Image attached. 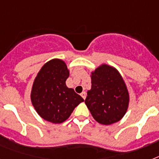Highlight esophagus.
<instances>
[{
  "mask_svg": "<svg viewBox=\"0 0 159 159\" xmlns=\"http://www.w3.org/2000/svg\"><path fill=\"white\" fill-rule=\"evenodd\" d=\"M81 96H82V97L83 98V99H86V97H87V93L85 92H82V93H81Z\"/></svg>",
  "mask_w": 159,
  "mask_h": 159,
  "instance_id": "obj_1",
  "label": "esophagus"
}]
</instances>
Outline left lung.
<instances>
[{
  "label": "left lung",
  "mask_w": 159,
  "mask_h": 159,
  "mask_svg": "<svg viewBox=\"0 0 159 159\" xmlns=\"http://www.w3.org/2000/svg\"><path fill=\"white\" fill-rule=\"evenodd\" d=\"M92 87L85 103L92 117L110 125L123 118L129 105V93L125 80L116 67L102 63L91 72Z\"/></svg>",
  "instance_id": "8db88e82"
}]
</instances>
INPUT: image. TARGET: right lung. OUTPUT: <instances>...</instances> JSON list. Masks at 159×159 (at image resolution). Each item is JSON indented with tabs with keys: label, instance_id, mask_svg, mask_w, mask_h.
<instances>
[{
	"label": "right lung",
	"instance_id": "right-lung-1",
	"mask_svg": "<svg viewBox=\"0 0 159 159\" xmlns=\"http://www.w3.org/2000/svg\"><path fill=\"white\" fill-rule=\"evenodd\" d=\"M69 69L66 62L59 58L47 62L36 75L30 92L31 103L41 118L53 124H61L84 100L66 81Z\"/></svg>",
	"mask_w": 159,
	"mask_h": 159
}]
</instances>
